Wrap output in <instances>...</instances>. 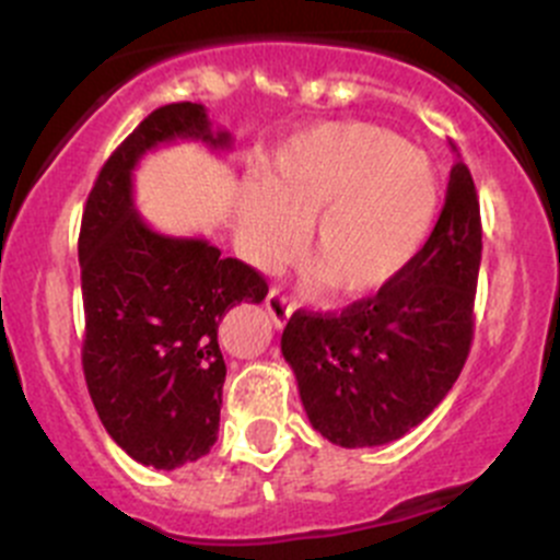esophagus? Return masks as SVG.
Instances as JSON below:
<instances>
[{
	"mask_svg": "<svg viewBox=\"0 0 560 560\" xmlns=\"http://www.w3.org/2000/svg\"><path fill=\"white\" fill-rule=\"evenodd\" d=\"M265 308H268L270 319H273L276 327H284L287 319H290L292 312H295L292 301L279 290V287H273V290L268 292V298H265Z\"/></svg>",
	"mask_w": 560,
	"mask_h": 560,
	"instance_id": "esophagus-1",
	"label": "esophagus"
}]
</instances>
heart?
<instances>
[{"label":"heart","instance_id":"heart-1","mask_svg":"<svg viewBox=\"0 0 560 560\" xmlns=\"http://www.w3.org/2000/svg\"><path fill=\"white\" fill-rule=\"evenodd\" d=\"M439 211L428 154L385 127L322 124L287 140L262 184L238 200L252 262H284L308 225L306 259L338 295H365L393 281L420 254Z\"/></svg>","mask_w":560,"mask_h":560}]
</instances>
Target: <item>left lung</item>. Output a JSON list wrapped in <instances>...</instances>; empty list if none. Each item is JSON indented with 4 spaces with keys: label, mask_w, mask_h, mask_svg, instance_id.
<instances>
[{
    "label": "left lung",
    "mask_w": 560,
    "mask_h": 560,
    "mask_svg": "<svg viewBox=\"0 0 560 560\" xmlns=\"http://www.w3.org/2000/svg\"><path fill=\"white\" fill-rule=\"evenodd\" d=\"M479 259L477 186L457 160L431 238L393 281L341 314L301 308L287 322L281 354L314 431L338 447H376L442 404L471 349Z\"/></svg>",
    "instance_id": "left-lung-1"
}]
</instances>
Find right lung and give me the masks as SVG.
Returning <instances> with one entry per match:
<instances>
[{
  "mask_svg": "<svg viewBox=\"0 0 560 560\" xmlns=\"http://www.w3.org/2000/svg\"><path fill=\"white\" fill-rule=\"evenodd\" d=\"M178 138L230 145L228 132H211L202 105L156 107L107 156L78 238L89 395L113 442L165 471L197 460L217 442L228 376L219 322L238 303L268 295L252 265L222 257L202 238L156 233L135 211V165Z\"/></svg>",
  "mask_w": 560,
  "mask_h": 560,
  "instance_id": "add662e5",
  "label": "right lung"
}]
</instances>
